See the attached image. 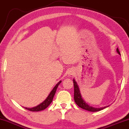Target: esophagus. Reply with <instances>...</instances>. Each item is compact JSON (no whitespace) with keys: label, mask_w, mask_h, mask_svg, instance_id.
I'll return each instance as SVG.
<instances>
[{"label":"esophagus","mask_w":129,"mask_h":129,"mask_svg":"<svg viewBox=\"0 0 129 129\" xmlns=\"http://www.w3.org/2000/svg\"><path fill=\"white\" fill-rule=\"evenodd\" d=\"M73 73H74V72H73V70H69V71H68V75H73Z\"/></svg>","instance_id":"1"}]
</instances>
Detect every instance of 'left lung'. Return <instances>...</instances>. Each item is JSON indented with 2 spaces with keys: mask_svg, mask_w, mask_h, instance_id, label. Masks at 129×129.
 Here are the masks:
<instances>
[{
  "mask_svg": "<svg viewBox=\"0 0 129 129\" xmlns=\"http://www.w3.org/2000/svg\"><path fill=\"white\" fill-rule=\"evenodd\" d=\"M117 52L120 55H121L120 52L118 48H117L116 49ZM73 82H74V99L75 102L79 107L81 108L82 109H84L85 110L92 111V112H95V111H99L105 109V108L109 107V106H104V107H92L91 106H90L89 104L85 102L84 100L82 99L81 94V92L80 91V88H79V86L76 82V81L74 78L73 79Z\"/></svg>",
  "mask_w": 129,
  "mask_h": 129,
  "instance_id": "8db88e82",
  "label": "left lung"
}]
</instances>
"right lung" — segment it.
I'll return each instance as SVG.
<instances>
[{"mask_svg": "<svg viewBox=\"0 0 129 129\" xmlns=\"http://www.w3.org/2000/svg\"><path fill=\"white\" fill-rule=\"evenodd\" d=\"M61 81H59L56 84L55 86L54 87V88L52 89L50 93H49L48 96L47 97V99L45 100L42 103H41V104H38V105L35 106V107H33L31 108H27V107H23L25 108V109L28 110L32 111H42L43 110H45L46 108L48 107L49 104L52 103L53 98H54L55 94L56 89H57L58 85L61 84Z\"/></svg>", "mask_w": 129, "mask_h": 129, "instance_id": "obj_1", "label": "right lung"}]
</instances>
